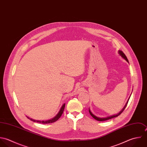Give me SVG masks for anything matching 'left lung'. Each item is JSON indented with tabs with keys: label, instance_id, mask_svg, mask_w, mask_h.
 Listing matches in <instances>:
<instances>
[{
	"label": "left lung",
	"instance_id": "8db88e82",
	"mask_svg": "<svg viewBox=\"0 0 147 147\" xmlns=\"http://www.w3.org/2000/svg\"><path fill=\"white\" fill-rule=\"evenodd\" d=\"M119 55L123 57V58H124L128 63H129V61H128V59H127V56H125V55L123 53V51H119ZM129 98H128V101H127V103L125 104V106L124 107V108H123V109L119 113H117V115H113V116H109V117H105V118H101V117H97V116H96L95 115H94L92 112H91V111H90V109H89V112H90V115L92 116V117H94L95 119H96V120H98V121H105V120H109V119H112V118H114V117H117L118 116H119L123 112V111L125 109V107H127V104H128V101H129Z\"/></svg>",
	"mask_w": 147,
	"mask_h": 147
}]
</instances>
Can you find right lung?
Returning <instances> with one entry per match:
<instances>
[{"mask_svg":"<svg viewBox=\"0 0 147 147\" xmlns=\"http://www.w3.org/2000/svg\"><path fill=\"white\" fill-rule=\"evenodd\" d=\"M65 104H64L62 107H61L59 112H58V113L57 114L56 116H55V117H54L53 118H52V119H50L49 120H47V121H40V120H34V119H30L28 117H27L28 119H30L31 120L33 121L34 122H37V123H42V124H49V123H52L53 122H55L56 121H57L61 116L63 111H64V109L65 108Z\"/></svg>","mask_w":147,"mask_h":147,"instance_id":"obj_1","label":"right lung"}]
</instances>
